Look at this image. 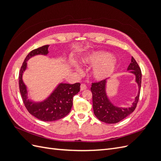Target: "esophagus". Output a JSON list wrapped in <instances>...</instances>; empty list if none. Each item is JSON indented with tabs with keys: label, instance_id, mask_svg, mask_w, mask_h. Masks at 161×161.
Segmentation results:
<instances>
[{
	"label": "esophagus",
	"instance_id": "obj_1",
	"mask_svg": "<svg viewBox=\"0 0 161 161\" xmlns=\"http://www.w3.org/2000/svg\"><path fill=\"white\" fill-rule=\"evenodd\" d=\"M86 89V85L85 83H82L80 85V91H83Z\"/></svg>",
	"mask_w": 161,
	"mask_h": 161
}]
</instances>
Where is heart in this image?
<instances>
[{
    "label": "heart",
    "instance_id": "b5f03b06",
    "mask_svg": "<svg viewBox=\"0 0 161 161\" xmlns=\"http://www.w3.org/2000/svg\"><path fill=\"white\" fill-rule=\"evenodd\" d=\"M80 62L82 65L93 66L91 76L93 79L101 80L109 76L115 70L117 60L110 53L105 51H93L82 57ZM73 66L79 70L75 64Z\"/></svg>",
    "mask_w": 161,
    "mask_h": 161
}]
</instances>
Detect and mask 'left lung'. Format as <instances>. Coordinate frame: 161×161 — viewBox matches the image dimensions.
<instances>
[{"label": "left lung", "mask_w": 161, "mask_h": 161, "mask_svg": "<svg viewBox=\"0 0 161 161\" xmlns=\"http://www.w3.org/2000/svg\"><path fill=\"white\" fill-rule=\"evenodd\" d=\"M128 70L136 76V82L138 86V95L136 97L132 105L128 108H119L111 103L106 93L107 79L92 83L91 90L92 94V108L97 119L107 124H115L128 117L135 110L139 100L142 82V72L138 63L131 57Z\"/></svg>", "instance_id": "left-lung-1"}]
</instances>
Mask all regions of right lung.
<instances>
[{"label":"right lung","instance_id":"1","mask_svg":"<svg viewBox=\"0 0 161 161\" xmlns=\"http://www.w3.org/2000/svg\"><path fill=\"white\" fill-rule=\"evenodd\" d=\"M49 45L38 47L30 52L21 67L19 75V90L23 101L29 113L43 121H53L64 118L71 110L73 97L80 91L79 82L75 84L60 83L46 99L33 102L27 97V86L23 81V73L27 69V62L36 55H47Z\"/></svg>","mask_w":161,"mask_h":161}]
</instances>
